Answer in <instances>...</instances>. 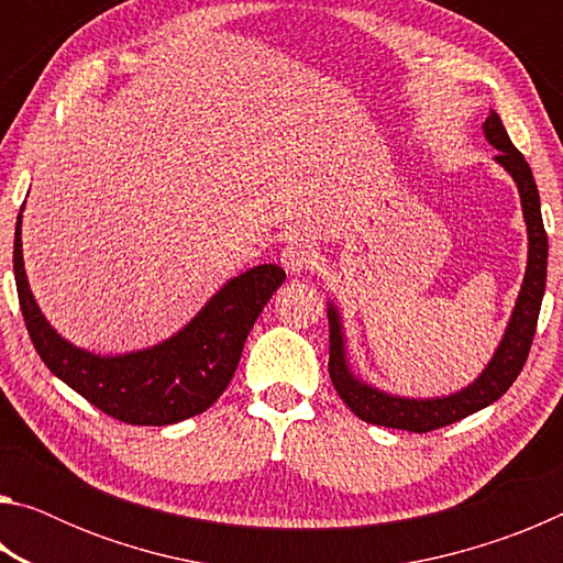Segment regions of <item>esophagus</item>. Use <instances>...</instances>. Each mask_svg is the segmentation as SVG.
I'll list each match as a JSON object with an SVG mask.
<instances>
[{
    "label": "esophagus",
    "instance_id": "34e87169",
    "mask_svg": "<svg viewBox=\"0 0 563 563\" xmlns=\"http://www.w3.org/2000/svg\"><path fill=\"white\" fill-rule=\"evenodd\" d=\"M280 263L290 275L308 273L318 265V251L308 241H292L283 247Z\"/></svg>",
    "mask_w": 563,
    "mask_h": 563
}]
</instances>
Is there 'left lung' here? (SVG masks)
<instances>
[{
  "mask_svg": "<svg viewBox=\"0 0 563 563\" xmlns=\"http://www.w3.org/2000/svg\"><path fill=\"white\" fill-rule=\"evenodd\" d=\"M482 131L484 139L499 151L494 161H497V164L511 176L514 184H517L523 223H527V271H523L517 302H514L509 322L507 328H504V335L497 350H494L492 360L484 365L482 373L476 375L470 385L440 397H405L387 393V389H379L375 385H369L367 379L355 375V369H352L347 357V338L345 325H342L340 308L332 300H328L330 379L332 385H335L338 395L342 397V402L369 424L393 427V430L407 432H430L437 430V427L460 422V419L479 412V409L489 407L492 402H497V399L511 387L514 379L519 377L523 362L529 357L533 332H537L541 300H544L549 258V241L544 221H541L539 188L537 180L531 176L527 158H523L517 146L511 144L509 133L504 129L497 111H489L487 121L482 123Z\"/></svg>",
  "mask_w": 563,
  "mask_h": 563,
  "instance_id": "left-lung-1",
  "label": "left lung"
}]
</instances>
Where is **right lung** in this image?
I'll return each instance as SVG.
<instances>
[{"label": "right lung", "instance_id": "1", "mask_svg": "<svg viewBox=\"0 0 563 563\" xmlns=\"http://www.w3.org/2000/svg\"><path fill=\"white\" fill-rule=\"evenodd\" d=\"M22 213L24 206L14 228V280L36 352L64 385L129 424L164 427L206 412L233 379L247 332L285 280L278 265H255L225 280L170 338L144 350L99 355L62 338L34 300L22 255Z\"/></svg>", "mask_w": 563, "mask_h": 563}]
</instances>
